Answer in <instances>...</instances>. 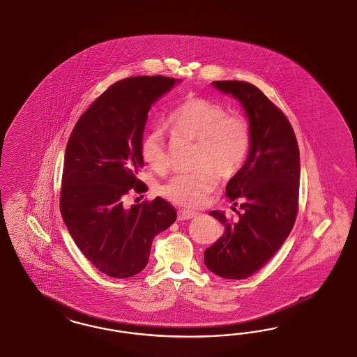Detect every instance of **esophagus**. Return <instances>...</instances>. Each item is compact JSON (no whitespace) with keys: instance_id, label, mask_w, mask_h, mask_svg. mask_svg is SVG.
Segmentation results:
<instances>
[{"instance_id":"esophagus-1","label":"esophagus","mask_w":357,"mask_h":357,"mask_svg":"<svg viewBox=\"0 0 357 357\" xmlns=\"http://www.w3.org/2000/svg\"><path fill=\"white\" fill-rule=\"evenodd\" d=\"M196 216H197V213H196V212H192V211H185V209H181V211L178 212V220H179V221H184V220H191V218H195Z\"/></svg>"}]
</instances>
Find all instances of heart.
<instances>
[{"mask_svg": "<svg viewBox=\"0 0 357 357\" xmlns=\"http://www.w3.org/2000/svg\"><path fill=\"white\" fill-rule=\"evenodd\" d=\"M172 130L181 136L199 142L197 166L195 173H181L161 188L165 197L178 206H197L217 185V175L236 173L249 151L250 133L246 121L227 115L220 105L202 98H190L170 116ZM142 160L155 172L167 166V151L162 130H148L141 137Z\"/></svg>", "mask_w": 357, "mask_h": 357, "instance_id": "obj_1", "label": "heart"}]
</instances>
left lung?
<instances>
[{
  "instance_id": "left-lung-1",
  "label": "left lung",
  "mask_w": 357,
  "mask_h": 357,
  "mask_svg": "<svg viewBox=\"0 0 357 357\" xmlns=\"http://www.w3.org/2000/svg\"><path fill=\"white\" fill-rule=\"evenodd\" d=\"M212 85L245 109L250 146L243 166L227 185V197L241 209L238 220L227 222L221 211L209 213L225 231L204 251V263L220 278L241 280L266 266L292 230L298 206L300 151L291 123L258 87L242 81Z\"/></svg>"
}]
</instances>
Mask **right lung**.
<instances>
[{
    "mask_svg": "<svg viewBox=\"0 0 357 357\" xmlns=\"http://www.w3.org/2000/svg\"><path fill=\"white\" fill-rule=\"evenodd\" d=\"M181 79L130 77L107 89L77 121L65 149L60 211L78 249L102 273L132 278L149 261L151 242L176 220L161 197L124 206L146 185L140 142L151 106Z\"/></svg>",
    "mask_w": 357,
    "mask_h": 357,
    "instance_id": "right-lung-1",
    "label": "right lung"
}]
</instances>
